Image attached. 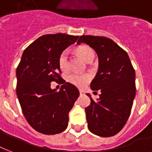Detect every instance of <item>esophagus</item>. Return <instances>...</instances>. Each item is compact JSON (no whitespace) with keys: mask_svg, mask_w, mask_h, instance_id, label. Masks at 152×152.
<instances>
[{"mask_svg":"<svg viewBox=\"0 0 152 152\" xmlns=\"http://www.w3.org/2000/svg\"><path fill=\"white\" fill-rule=\"evenodd\" d=\"M80 95H84V91H81V90H80Z\"/></svg>","mask_w":152,"mask_h":152,"instance_id":"obj_1","label":"esophagus"}]
</instances>
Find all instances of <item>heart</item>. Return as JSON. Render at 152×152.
I'll return each mask as SVG.
<instances>
[{
  "label": "heart",
  "mask_w": 152,
  "mask_h": 152,
  "mask_svg": "<svg viewBox=\"0 0 152 152\" xmlns=\"http://www.w3.org/2000/svg\"><path fill=\"white\" fill-rule=\"evenodd\" d=\"M76 52L85 61L89 63L90 61H93L94 58V53L91 48L87 46H81L76 49ZM69 52L67 50H63L58 57V65L61 71L66 72L69 69ZM90 76L88 74H79L72 73L68 76V82L77 87H83L90 81Z\"/></svg>",
  "instance_id": "b5f03b06"
}]
</instances>
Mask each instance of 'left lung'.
Masks as SVG:
<instances>
[{
    "label": "left lung",
    "instance_id": "obj_1",
    "mask_svg": "<svg viewBox=\"0 0 152 152\" xmlns=\"http://www.w3.org/2000/svg\"><path fill=\"white\" fill-rule=\"evenodd\" d=\"M85 43L98 56V71L91 83V90L101 91L85 108L89 130L100 137H112L125 126L136 94L135 70L127 53L109 38L81 36L77 44Z\"/></svg>",
    "mask_w": 152,
    "mask_h": 152
}]
</instances>
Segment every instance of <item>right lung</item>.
Wrapping results in <instances>:
<instances>
[{
    "instance_id": "right-lung-1",
    "label": "right lung",
    "mask_w": 152,
    "mask_h": 152,
    "mask_svg": "<svg viewBox=\"0 0 152 152\" xmlns=\"http://www.w3.org/2000/svg\"><path fill=\"white\" fill-rule=\"evenodd\" d=\"M78 38L65 33L47 34L23 51L16 69V93L25 118L39 133L53 135L67 128L69 112L80 92L60 76L58 57ZM53 81L63 84L59 91L50 88Z\"/></svg>"
}]
</instances>
